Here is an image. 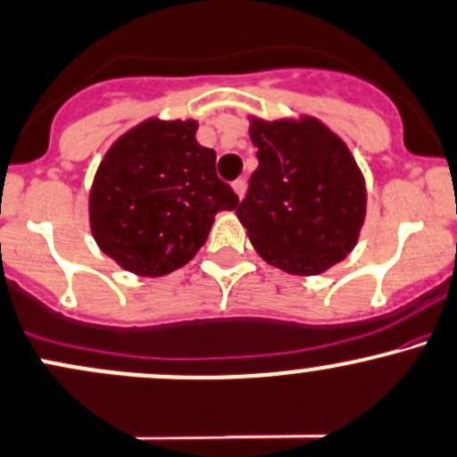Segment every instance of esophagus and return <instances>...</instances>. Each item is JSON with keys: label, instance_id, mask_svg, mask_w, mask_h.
Instances as JSON below:
<instances>
[{"label": "esophagus", "instance_id": "obj_1", "mask_svg": "<svg viewBox=\"0 0 457 457\" xmlns=\"http://www.w3.org/2000/svg\"><path fill=\"white\" fill-rule=\"evenodd\" d=\"M232 188H234V193H237V197L243 199L245 197V190H247V184H245V179H237V182L232 184Z\"/></svg>", "mask_w": 457, "mask_h": 457}]
</instances>
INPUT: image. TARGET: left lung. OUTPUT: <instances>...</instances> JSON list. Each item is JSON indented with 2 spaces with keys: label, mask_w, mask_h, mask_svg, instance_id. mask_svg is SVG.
<instances>
[{
  "label": "left lung",
  "mask_w": 457,
  "mask_h": 457,
  "mask_svg": "<svg viewBox=\"0 0 457 457\" xmlns=\"http://www.w3.org/2000/svg\"><path fill=\"white\" fill-rule=\"evenodd\" d=\"M258 169L237 210L249 243L290 275L325 273L358 245L367 182L347 143L312 114H247Z\"/></svg>",
  "instance_id": "left-lung-1"
}]
</instances>
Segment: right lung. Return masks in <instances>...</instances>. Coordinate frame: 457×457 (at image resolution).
<instances>
[{
    "label": "right lung",
    "mask_w": 457,
    "mask_h": 457,
    "mask_svg": "<svg viewBox=\"0 0 457 457\" xmlns=\"http://www.w3.org/2000/svg\"><path fill=\"white\" fill-rule=\"evenodd\" d=\"M195 119L149 117L114 140L95 171L88 223L95 243L140 278L182 269L204 247L220 210L238 197L217 178V154Z\"/></svg>",
    "instance_id": "add662e5"
}]
</instances>
